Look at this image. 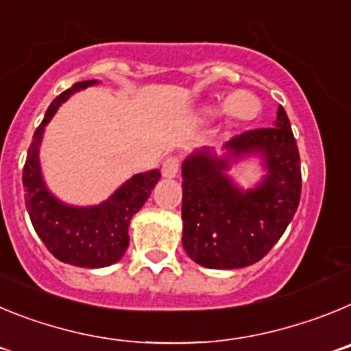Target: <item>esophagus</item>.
<instances>
[{"label": "esophagus", "instance_id": "esophagus-1", "mask_svg": "<svg viewBox=\"0 0 351 351\" xmlns=\"http://www.w3.org/2000/svg\"><path fill=\"white\" fill-rule=\"evenodd\" d=\"M161 173H163V178L167 179H173L179 173V160L178 158H167L165 161H163V165H161Z\"/></svg>", "mask_w": 351, "mask_h": 351}]
</instances>
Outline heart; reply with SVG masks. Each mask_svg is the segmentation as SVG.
I'll return each mask as SVG.
<instances>
[{
	"mask_svg": "<svg viewBox=\"0 0 351 351\" xmlns=\"http://www.w3.org/2000/svg\"><path fill=\"white\" fill-rule=\"evenodd\" d=\"M223 110L226 116L235 117V119L246 121L255 117L260 110V101L255 95L247 91H235L232 93L223 104Z\"/></svg>",
	"mask_w": 351,
	"mask_h": 351,
	"instance_id": "1",
	"label": "heart"
}]
</instances>
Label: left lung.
Listing matches in <instances>:
<instances>
[{
	"instance_id": "left-lung-1",
	"label": "left lung",
	"mask_w": 351,
	"mask_h": 351,
	"mask_svg": "<svg viewBox=\"0 0 351 351\" xmlns=\"http://www.w3.org/2000/svg\"><path fill=\"white\" fill-rule=\"evenodd\" d=\"M197 149L182 161V247L207 269H243L267 255L300 200V158L285 108L272 128L241 133L223 145ZM258 157L264 176L244 191L228 170Z\"/></svg>"
}]
</instances>
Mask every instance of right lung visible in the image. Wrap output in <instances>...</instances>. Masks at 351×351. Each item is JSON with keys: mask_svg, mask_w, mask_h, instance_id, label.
I'll list each match as a JSON object with an SVG mask.
<instances>
[{"mask_svg": "<svg viewBox=\"0 0 351 351\" xmlns=\"http://www.w3.org/2000/svg\"><path fill=\"white\" fill-rule=\"evenodd\" d=\"M95 84L98 80L73 84L49 105L27 149L23 170L26 209L38 237L58 260L88 269L108 267L123 258L130 244L128 226L133 214L142 209L161 178L158 169L135 173L107 200L86 207L64 204L49 190L40 165V144L45 126L71 95Z\"/></svg>", "mask_w": 351, "mask_h": 351, "instance_id": "obj_1", "label": "right lung"}]
</instances>
